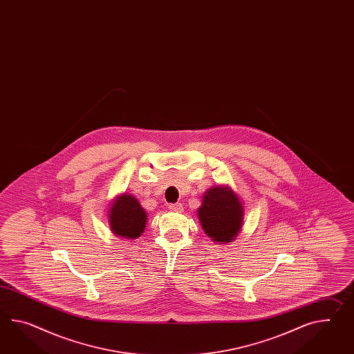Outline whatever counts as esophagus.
<instances>
[{
  "label": "esophagus",
  "mask_w": 354,
  "mask_h": 354,
  "mask_svg": "<svg viewBox=\"0 0 354 354\" xmlns=\"http://www.w3.org/2000/svg\"><path fill=\"white\" fill-rule=\"evenodd\" d=\"M169 209L174 212H181L183 206H181V203H171V205H169Z\"/></svg>",
  "instance_id": "esophagus-1"
}]
</instances>
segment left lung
<instances>
[{"label":"left lung","instance_id":"1","mask_svg":"<svg viewBox=\"0 0 354 354\" xmlns=\"http://www.w3.org/2000/svg\"><path fill=\"white\" fill-rule=\"evenodd\" d=\"M199 223L216 243H230L241 232L244 209L241 199L229 187H212L198 208Z\"/></svg>","mask_w":354,"mask_h":354}]
</instances>
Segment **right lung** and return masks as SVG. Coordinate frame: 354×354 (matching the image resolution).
Returning a JSON list of instances; mask_svg holds the SVG:
<instances>
[{
    "label": "right lung",
    "instance_id": "obj_1",
    "mask_svg": "<svg viewBox=\"0 0 354 354\" xmlns=\"http://www.w3.org/2000/svg\"><path fill=\"white\" fill-rule=\"evenodd\" d=\"M109 223L115 235L136 239L145 232L147 212L139 205L138 199L124 193L113 201L109 211Z\"/></svg>",
    "mask_w": 354,
    "mask_h": 354
}]
</instances>
